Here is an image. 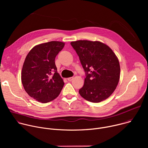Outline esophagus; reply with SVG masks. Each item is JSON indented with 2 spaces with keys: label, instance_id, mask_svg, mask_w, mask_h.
<instances>
[{
  "label": "esophagus",
  "instance_id": "34e87169",
  "mask_svg": "<svg viewBox=\"0 0 148 148\" xmlns=\"http://www.w3.org/2000/svg\"><path fill=\"white\" fill-rule=\"evenodd\" d=\"M73 79V77H69V78H67V79H68L69 81H71Z\"/></svg>",
  "mask_w": 148,
  "mask_h": 148
}]
</instances>
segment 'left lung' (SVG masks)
<instances>
[{
  "mask_svg": "<svg viewBox=\"0 0 148 148\" xmlns=\"http://www.w3.org/2000/svg\"><path fill=\"white\" fill-rule=\"evenodd\" d=\"M71 45L86 72L80 95L92 102L108 98L116 88L120 78L119 60L112 49L100 41L78 40Z\"/></svg>",
  "mask_w": 148,
  "mask_h": 148,
  "instance_id": "1",
  "label": "left lung"
}]
</instances>
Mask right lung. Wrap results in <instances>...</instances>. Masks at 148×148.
<instances>
[{"instance_id": "obj_1", "label": "right lung", "mask_w": 148, "mask_h": 148, "mask_svg": "<svg viewBox=\"0 0 148 148\" xmlns=\"http://www.w3.org/2000/svg\"><path fill=\"white\" fill-rule=\"evenodd\" d=\"M65 43L52 41L34 46L27 55L21 79L26 92L41 103L56 98L64 82L57 73L55 58Z\"/></svg>"}]
</instances>
